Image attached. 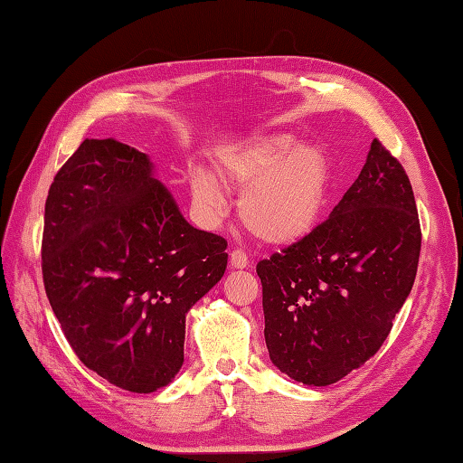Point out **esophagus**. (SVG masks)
I'll use <instances>...</instances> for the list:
<instances>
[{"label":"esophagus","instance_id":"obj_1","mask_svg":"<svg viewBox=\"0 0 463 463\" xmlns=\"http://www.w3.org/2000/svg\"><path fill=\"white\" fill-rule=\"evenodd\" d=\"M230 265L233 269H245V267H250V259H247L245 251L238 247V250H233L230 253Z\"/></svg>","mask_w":463,"mask_h":463}]
</instances>
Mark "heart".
<instances>
[{
	"label": "heart",
	"instance_id": "1",
	"mask_svg": "<svg viewBox=\"0 0 463 463\" xmlns=\"http://www.w3.org/2000/svg\"><path fill=\"white\" fill-rule=\"evenodd\" d=\"M223 184L243 188L240 218L255 238L267 243H292L320 222L330 194V163L320 146L297 143L292 135H259L220 161ZM190 190L210 216L223 210L218 184L206 173H194Z\"/></svg>",
	"mask_w": 463,
	"mask_h": 463
}]
</instances>
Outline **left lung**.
Returning a JSON list of instances; mask_svg holds the SVG:
<instances>
[{"instance_id": "1", "label": "left lung", "mask_w": 463, "mask_h": 463, "mask_svg": "<svg viewBox=\"0 0 463 463\" xmlns=\"http://www.w3.org/2000/svg\"><path fill=\"white\" fill-rule=\"evenodd\" d=\"M420 241L411 180L373 139L330 218L257 263L270 362L314 387L362 367L411 295Z\"/></svg>"}]
</instances>
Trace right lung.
<instances>
[{
    "instance_id": "right-lung-1",
    "label": "right lung",
    "mask_w": 463,
    "mask_h": 463,
    "mask_svg": "<svg viewBox=\"0 0 463 463\" xmlns=\"http://www.w3.org/2000/svg\"><path fill=\"white\" fill-rule=\"evenodd\" d=\"M151 161L86 139L44 204L43 283L78 359L131 392L165 387L184 362L186 312L223 277L228 241L190 225Z\"/></svg>"
}]
</instances>
